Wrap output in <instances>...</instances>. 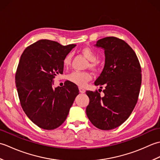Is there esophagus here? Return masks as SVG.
Listing matches in <instances>:
<instances>
[{"instance_id": "obj_1", "label": "esophagus", "mask_w": 160, "mask_h": 160, "mask_svg": "<svg viewBox=\"0 0 160 160\" xmlns=\"http://www.w3.org/2000/svg\"><path fill=\"white\" fill-rule=\"evenodd\" d=\"M79 91H80V93H85V89H83V88H82V87H79Z\"/></svg>"}]
</instances>
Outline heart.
<instances>
[{
  "label": "heart",
  "instance_id": "heart-1",
  "mask_svg": "<svg viewBox=\"0 0 160 160\" xmlns=\"http://www.w3.org/2000/svg\"><path fill=\"white\" fill-rule=\"evenodd\" d=\"M81 53L83 54V56L86 58L90 61L89 64H88V66L91 69L96 71L100 69V63L99 61L97 60L98 58V54L96 51L89 47H84L81 49ZM71 58H72V54L71 53L67 54L64 56L62 60L63 65L64 67L70 65ZM91 78H92V76L88 71H73L72 73L67 76V80L69 82L80 87H84L88 82H89Z\"/></svg>",
  "mask_w": 160,
  "mask_h": 160
}]
</instances>
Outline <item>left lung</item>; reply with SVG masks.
Listing matches in <instances>:
<instances>
[{
	"mask_svg": "<svg viewBox=\"0 0 160 160\" xmlns=\"http://www.w3.org/2000/svg\"><path fill=\"white\" fill-rule=\"evenodd\" d=\"M104 49L105 65L95 85L105 87L104 96L97 90L87 91L89 120L101 130L118 127L127 120L138 100L142 83L141 66L136 53L123 40L110 36L96 45ZM101 89L99 92H101Z\"/></svg>",
	"mask_w": 160,
	"mask_h": 160,
	"instance_id": "left-lung-1",
	"label": "left lung"
}]
</instances>
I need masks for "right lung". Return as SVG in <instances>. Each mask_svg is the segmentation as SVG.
<instances>
[{"instance_id": "right-lung-1", "label": "right lung", "mask_w": 160, "mask_h": 160, "mask_svg": "<svg viewBox=\"0 0 160 160\" xmlns=\"http://www.w3.org/2000/svg\"><path fill=\"white\" fill-rule=\"evenodd\" d=\"M74 47L40 40L20 56L15 76L20 103L27 116L40 128L59 127L79 94L76 84L69 80L63 87H52L54 78L63 73V58Z\"/></svg>"}]
</instances>
